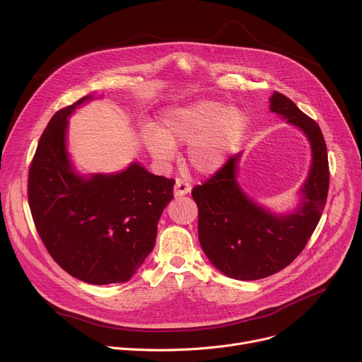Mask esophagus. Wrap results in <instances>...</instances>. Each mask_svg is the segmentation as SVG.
<instances>
[{
    "mask_svg": "<svg viewBox=\"0 0 362 362\" xmlns=\"http://www.w3.org/2000/svg\"><path fill=\"white\" fill-rule=\"evenodd\" d=\"M190 185L189 183H186V182H183V180H180V179H177L176 180V183H175V189H173V192H175V196L176 197H180V196H185V194H187L189 192H190Z\"/></svg>",
    "mask_w": 362,
    "mask_h": 362,
    "instance_id": "esophagus-1",
    "label": "esophagus"
}]
</instances>
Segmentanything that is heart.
<instances>
[{
    "instance_id": "heart-1",
    "label": "heart",
    "mask_w": 362,
    "mask_h": 362,
    "mask_svg": "<svg viewBox=\"0 0 362 362\" xmlns=\"http://www.w3.org/2000/svg\"><path fill=\"white\" fill-rule=\"evenodd\" d=\"M249 126L247 115L225 103L199 100L172 106L160 115L158 129H146L143 143L151 158L169 165L176 146L187 144V163L200 175L218 172L242 141Z\"/></svg>"
}]
</instances>
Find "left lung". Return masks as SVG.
<instances>
[{
  "mask_svg": "<svg viewBox=\"0 0 362 362\" xmlns=\"http://www.w3.org/2000/svg\"><path fill=\"white\" fill-rule=\"evenodd\" d=\"M269 103V110L299 129L311 146V168L296 208L275 214L245 193L238 182L243 151L192 192L204 255L218 271L239 281L262 279L288 267L314 233L328 196V154L320 126L281 93L275 91Z\"/></svg>",
  "mask_w": 362,
  "mask_h": 362,
  "instance_id": "1",
  "label": "left lung"
}]
</instances>
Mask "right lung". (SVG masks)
I'll list each match as a JSON object with an SVG mask.
<instances>
[{
    "label": "right lung",
    "mask_w": 362,
    "mask_h": 362,
    "mask_svg": "<svg viewBox=\"0 0 362 362\" xmlns=\"http://www.w3.org/2000/svg\"><path fill=\"white\" fill-rule=\"evenodd\" d=\"M93 98L51 117L30 168L28 202L41 240L66 272L93 285L123 284L153 250L175 180L139 162L115 173L77 172L67 147L69 117Z\"/></svg>",
    "instance_id": "obj_1"
}]
</instances>
